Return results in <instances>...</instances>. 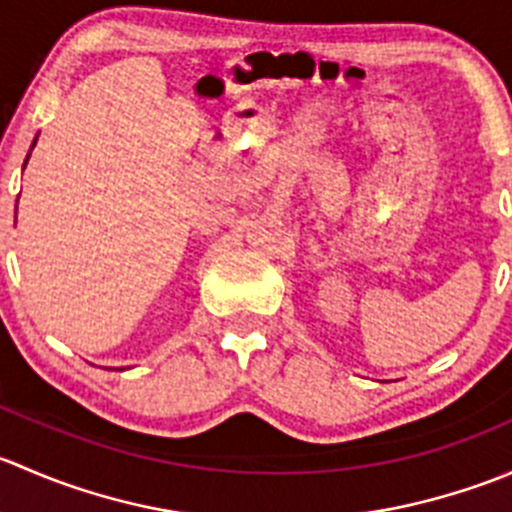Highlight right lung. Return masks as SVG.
<instances>
[{
    "mask_svg": "<svg viewBox=\"0 0 512 512\" xmlns=\"http://www.w3.org/2000/svg\"><path fill=\"white\" fill-rule=\"evenodd\" d=\"M36 146V138H34V143H32V148ZM27 160H29V156H27ZM27 160H24V165H27Z\"/></svg>",
    "mask_w": 512,
    "mask_h": 512,
    "instance_id": "right-lung-1",
    "label": "right lung"
}]
</instances>
